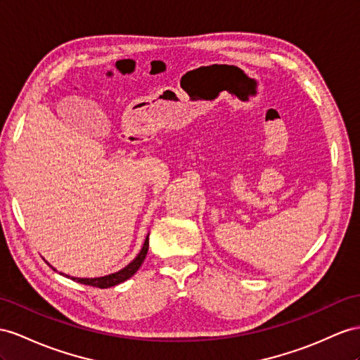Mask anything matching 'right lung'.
I'll use <instances>...</instances> for the list:
<instances>
[{
  "label": "right lung",
  "instance_id": "add662e5",
  "mask_svg": "<svg viewBox=\"0 0 360 360\" xmlns=\"http://www.w3.org/2000/svg\"><path fill=\"white\" fill-rule=\"evenodd\" d=\"M147 250H149V234L146 236L144 243H143V246H141V250H140V252L136 254L135 259H134L131 263H129L127 266H124L123 269H120V271H117V272H114V274H109V275H105V276H94V278H79V276H70V275L62 274V272H60V275L68 276V278H71L72 281H76V283L86 284V285H94V288H100V289L112 288V285H117V284H120V283H123V281L129 280L138 269H140V266L143 264V262H144V259H146V255H147ZM47 263H49V262H47ZM49 264H50V263H49ZM50 266H51V264H50ZM51 269L56 271V269L53 268V266H51Z\"/></svg>",
  "mask_w": 360,
  "mask_h": 360
}]
</instances>
